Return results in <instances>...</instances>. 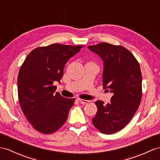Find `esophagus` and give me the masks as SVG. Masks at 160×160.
<instances>
[{
	"label": "esophagus",
	"instance_id": "esophagus-1",
	"mask_svg": "<svg viewBox=\"0 0 160 160\" xmlns=\"http://www.w3.org/2000/svg\"><path fill=\"white\" fill-rule=\"evenodd\" d=\"M77 100L79 101V102H81V103H85V104H86V103H88L89 101V100H83V99H81V98H77Z\"/></svg>",
	"mask_w": 160,
	"mask_h": 160
}]
</instances>
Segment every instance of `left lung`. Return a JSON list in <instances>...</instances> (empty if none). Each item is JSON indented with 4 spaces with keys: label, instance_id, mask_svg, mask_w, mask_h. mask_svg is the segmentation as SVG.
Wrapping results in <instances>:
<instances>
[{
    "label": "left lung",
    "instance_id": "left-lung-1",
    "mask_svg": "<svg viewBox=\"0 0 160 160\" xmlns=\"http://www.w3.org/2000/svg\"><path fill=\"white\" fill-rule=\"evenodd\" d=\"M88 48L103 60V88L113 93L110 103L95 102L98 111L92 123L102 133L113 134L130 122L141 103V68L133 54L123 46L104 42Z\"/></svg>",
    "mask_w": 160,
    "mask_h": 160
}]
</instances>
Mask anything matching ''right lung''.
Returning a JSON list of instances; mask_svg holds the SVG:
<instances>
[{"instance_id":"1","label":"right lung","mask_w":160,"mask_h":160,"mask_svg":"<svg viewBox=\"0 0 160 160\" xmlns=\"http://www.w3.org/2000/svg\"><path fill=\"white\" fill-rule=\"evenodd\" d=\"M83 45L54 43L33 49L19 69L18 99L22 110L35 130L52 134L64 125L75 102L55 93L67 61Z\"/></svg>"}]
</instances>
